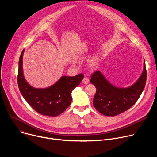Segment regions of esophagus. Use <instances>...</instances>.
<instances>
[{"mask_svg":"<svg viewBox=\"0 0 157 157\" xmlns=\"http://www.w3.org/2000/svg\"><path fill=\"white\" fill-rule=\"evenodd\" d=\"M82 82H83L85 84H87L89 83V79L87 77H84V78H83V79H82Z\"/></svg>","mask_w":157,"mask_h":157,"instance_id":"obj_1","label":"esophagus"}]
</instances>
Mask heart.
Segmentation results:
<instances>
[{"label":"heart","mask_w":157,"mask_h":157,"mask_svg":"<svg viewBox=\"0 0 157 157\" xmlns=\"http://www.w3.org/2000/svg\"><path fill=\"white\" fill-rule=\"evenodd\" d=\"M98 63V59H94L90 62V63H89V66H90L91 68H94V67L97 66Z\"/></svg>","instance_id":"b5f03b06"}]
</instances>
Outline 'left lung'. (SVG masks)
I'll use <instances>...</instances> for the list:
<instances>
[{"label": "left lung", "mask_w": 157, "mask_h": 157, "mask_svg": "<svg viewBox=\"0 0 157 157\" xmlns=\"http://www.w3.org/2000/svg\"><path fill=\"white\" fill-rule=\"evenodd\" d=\"M91 83L96 88L93 105L99 113L106 116H116L127 110L136 103L143 92L147 80V70L137 82L127 88H118L109 83L98 71L91 76Z\"/></svg>", "instance_id": "obj_1"}]
</instances>
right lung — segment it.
Returning a JSON list of instances; mask_svg holds the SVG:
<instances>
[{"mask_svg":"<svg viewBox=\"0 0 157 157\" xmlns=\"http://www.w3.org/2000/svg\"><path fill=\"white\" fill-rule=\"evenodd\" d=\"M22 51L18 62L17 82L19 90L28 104L39 114L56 117L71 104V92L84 78L83 74L75 76H62L55 84L45 89H35L25 81L22 70Z\"/></svg>","mask_w":157,"mask_h":157,"instance_id":"1","label":"right lung"}]
</instances>
